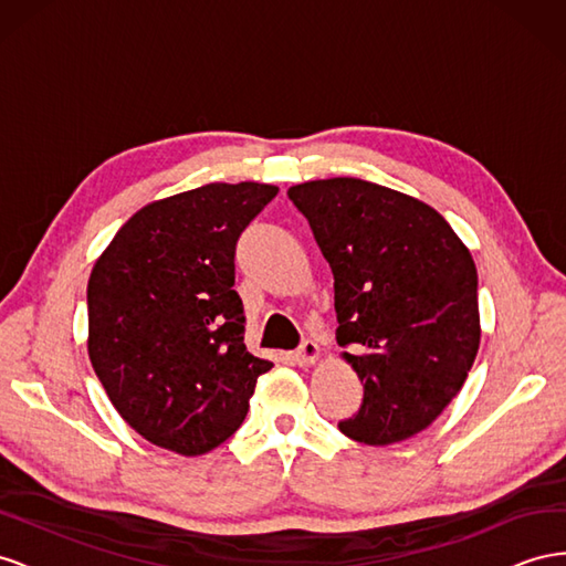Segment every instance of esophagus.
<instances>
[{"label": "esophagus", "mask_w": 566, "mask_h": 566, "mask_svg": "<svg viewBox=\"0 0 566 566\" xmlns=\"http://www.w3.org/2000/svg\"><path fill=\"white\" fill-rule=\"evenodd\" d=\"M318 357H321V347L314 340H304L295 353V361L300 366H312L318 361Z\"/></svg>", "instance_id": "34e87169"}]
</instances>
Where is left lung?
Segmentation results:
<instances>
[{
    "mask_svg": "<svg viewBox=\"0 0 566 566\" xmlns=\"http://www.w3.org/2000/svg\"><path fill=\"white\" fill-rule=\"evenodd\" d=\"M287 195L331 264L335 338L364 386L340 431L364 446L417 436L462 390L481 345L469 248L431 205L369 180H310Z\"/></svg>",
    "mask_w": 566,
    "mask_h": 566,
    "instance_id": "1",
    "label": "left lung"
}]
</instances>
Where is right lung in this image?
Returning a JSON list of instances; mask_svg holds the SVG:
<instances>
[{
    "label": "right lung",
    "instance_id": "obj_1",
    "mask_svg": "<svg viewBox=\"0 0 566 566\" xmlns=\"http://www.w3.org/2000/svg\"><path fill=\"white\" fill-rule=\"evenodd\" d=\"M279 188L209 182L137 209L87 281V355L112 405L151 446L186 457L231 438L256 378L233 290L235 242Z\"/></svg>",
    "mask_w": 566,
    "mask_h": 566
}]
</instances>
